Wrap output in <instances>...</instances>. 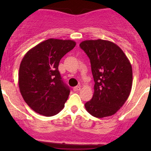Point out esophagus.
<instances>
[{
  "label": "esophagus",
  "mask_w": 151,
  "mask_h": 151,
  "mask_svg": "<svg viewBox=\"0 0 151 151\" xmlns=\"http://www.w3.org/2000/svg\"><path fill=\"white\" fill-rule=\"evenodd\" d=\"M73 90H74V91H78L80 90V86H76V87H74L73 88Z\"/></svg>",
  "instance_id": "esophagus-1"
}]
</instances>
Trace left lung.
<instances>
[{
	"instance_id": "obj_1",
	"label": "left lung",
	"mask_w": 151,
	"mask_h": 151,
	"mask_svg": "<svg viewBox=\"0 0 151 151\" xmlns=\"http://www.w3.org/2000/svg\"><path fill=\"white\" fill-rule=\"evenodd\" d=\"M91 61L94 82L86 110L98 118L114 115L129 98L132 86V68L123 50L109 41L85 40L80 45Z\"/></svg>"
}]
</instances>
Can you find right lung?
<instances>
[{"label": "right lung", "mask_w": 151, "mask_h": 151, "mask_svg": "<svg viewBox=\"0 0 151 151\" xmlns=\"http://www.w3.org/2000/svg\"><path fill=\"white\" fill-rule=\"evenodd\" d=\"M75 45L72 40L47 39L30 49L22 58L19 91L27 104L37 113L53 116L64 107L70 89L62 80L58 65Z\"/></svg>", "instance_id": "obj_1"}]
</instances>
